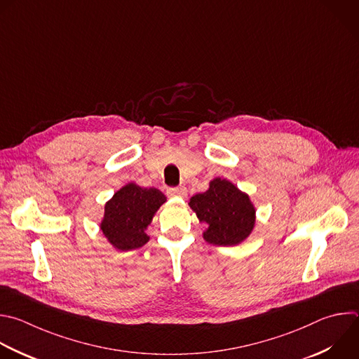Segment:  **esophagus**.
Wrapping results in <instances>:
<instances>
[{
  "mask_svg": "<svg viewBox=\"0 0 359 359\" xmlns=\"http://www.w3.org/2000/svg\"><path fill=\"white\" fill-rule=\"evenodd\" d=\"M187 189L186 187H172L168 189V196L169 197H186Z\"/></svg>",
  "mask_w": 359,
  "mask_h": 359,
  "instance_id": "1",
  "label": "esophagus"
}]
</instances>
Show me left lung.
<instances>
[{
  "instance_id": "8db88e82",
  "label": "left lung",
  "mask_w": 359,
  "mask_h": 359,
  "mask_svg": "<svg viewBox=\"0 0 359 359\" xmlns=\"http://www.w3.org/2000/svg\"><path fill=\"white\" fill-rule=\"evenodd\" d=\"M189 204L207 225L204 240L212 245L243 243L255 224V208L250 197L225 179H214L210 189L193 196Z\"/></svg>"
}]
</instances>
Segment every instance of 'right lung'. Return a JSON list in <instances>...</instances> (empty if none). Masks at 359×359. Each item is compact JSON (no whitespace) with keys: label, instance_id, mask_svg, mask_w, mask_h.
Returning a JSON list of instances; mask_svg holds the SVG:
<instances>
[{"label":"right lung","instance_id":"1","mask_svg":"<svg viewBox=\"0 0 359 359\" xmlns=\"http://www.w3.org/2000/svg\"><path fill=\"white\" fill-rule=\"evenodd\" d=\"M165 201V194L155 187H140L135 183L124 186L105 204L102 233L116 250L141 248L149 241L147 226Z\"/></svg>","mask_w":359,"mask_h":359}]
</instances>
